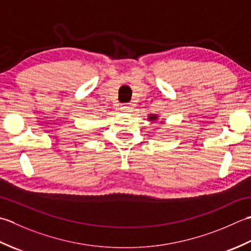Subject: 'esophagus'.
<instances>
[{
    "instance_id": "1",
    "label": "esophagus",
    "mask_w": 251,
    "mask_h": 251,
    "mask_svg": "<svg viewBox=\"0 0 251 251\" xmlns=\"http://www.w3.org/2000/svg\"><path fill=\"white\" fill-rule=\"evenodd\" d=\"M121 109L124 110V111H126V112H129L132 109V105L131 104H122Z\"/></svg>"
}]
</instances>
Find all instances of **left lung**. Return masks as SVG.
Masks as SVG:
<instances>
[{"mask_svg": "<svg viewBox=\"0 0 251 251\" xmlns=\"http://www.w3.org/2000/svg\"><path fill=\"white\" fill-rule=\"evenodd\" d=\"M157 118L158 117L156 115H151L150 117H148V119H150L151 121H155V120H157Z\"/></svg>", "mask_w": 251, "mask_h": 251, "instance_id": "8db88e82", "label": "left lung"}]
</instances>
